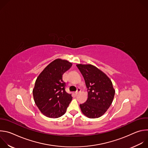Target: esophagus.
Masks as SVG:
<instances>
[{
    "label": "esophagus",
    "mask_w": 148,
    "mask_h": 148,
    "mask_svg": "<svg viewBox=\"0 0 148 148\" xmlns=\"http://www.w3.org/2000/svg\"><path fill=\"white\" fill-rule=\"evenodd\" d=\"M81 92V88H78L77 89V91L75 92V94H78V93H79Z\"/></svg>",
    "instance_id": "obj_1"
}]
</instances>
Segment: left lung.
<instances>
[{"label":"left lung","instance_id":"left-lung-1","mask_svg":"<svg viewBox=\"0 0 148 148\" xmlns=\"http://www.w3.org/2000/svg\"><path fill=\"white\" fill-rule=\"evenodd\" d=\"M85 80L88 99L80 104L82 113L89 118H97L107 111L115 95L110 78L95 66L87 64L76 65Z\"/></svg>","mask_w":148,"mask_h":148}]
</instances>
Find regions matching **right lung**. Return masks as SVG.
<instances>
[{"label":"right lung","mask_w":148,"mask_h":148,"mask_svg":"<svg viewBox=\"0 0 148 148\" xmlns=\"http://www.w3.org/2000/svg\"><path fill=\"white\" fill-rule=\"evenodd\" d=\"M71 66L72 63L69 61L57 58L37 77L33 90V98L45 116L57 118L66 113L72 97L65 91L62 75Z\"/></svg>","instance_id":"add662e5"}]
</instances>
